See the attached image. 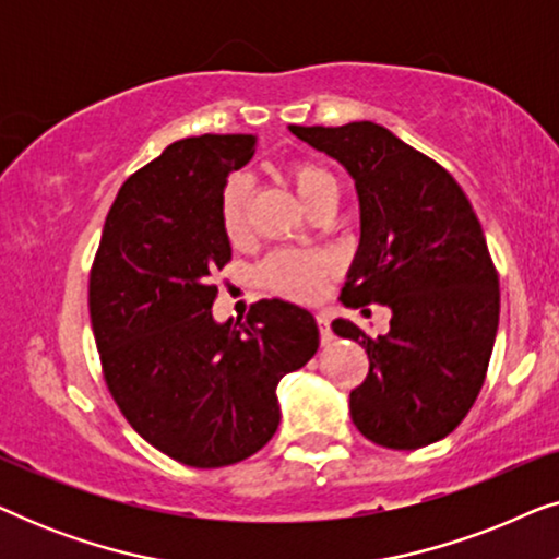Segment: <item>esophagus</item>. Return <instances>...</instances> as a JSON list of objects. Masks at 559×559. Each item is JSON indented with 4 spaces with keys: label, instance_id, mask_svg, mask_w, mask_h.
<instances>
[{
    "label": "esophagus",
    "instance_id": "34e87169",
    "mask_svg": "<svg viewBox=\"0 0 559 559\" xmlns=\"http://www.w3.org/2000/svg\"><path fill=\"white\" fill-rule=\"evenodd\" d=\"M316 323H318V331H320V341L331 343L333 341V331H331V318H328V312H318Z\"/></svg>",
    "mask_w": 559,
    "mask_h": 559
}]
</instances>
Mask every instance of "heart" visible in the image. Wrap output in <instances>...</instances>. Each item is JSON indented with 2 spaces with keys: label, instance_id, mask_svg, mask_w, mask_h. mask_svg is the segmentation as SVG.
I'll use <instances>...</instances> for the list:
<instances>
[{
  "label": "heart",
  "instance_id": "1",
  "mask_svg": "<svg viewBox=\"0 0 559 559\" xmlns=\"http://www.w3.org/2000/svg\"><path fill=\"white\" fill-rule=\"evenodd\" d=\"M287 178L293 180L297 195L310 209H316L325 198H338V182L323 165L312 159H293L287 165ZM249 203H251V180L247 175L236 173L224 182L218 195V218L228 241H241L249 231ZM331 257L320 251L282 249L274 251L259 266V282L270 293L287 297V300L308 302L316 300L325 280L331 277Z\"/></svg>",
  "mask_w": 559,
  "mask_h": 559
}]
</instances>
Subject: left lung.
I'll list each match as a JSON object with an SVG mask.
<instances>
[{"instance_id": "1", "label": "left lung", "mask_w": 559, "mask_h": 559, "mask_svg": "<svg viewBox=\"0 0 559 559\" xmlns=\"http://www.w3.org/2000/svg\"><path fill=\"white\" fill-rule=\"evenodd\" d=\"M289 132L356 182L361 243L341 302L392 310L379 338L333 320L369 354V373L350 392L354 425L392 450L438 442L476 402L499 328V274L476 211L445 167L373 121Z\"/></svg>"}]
</instances>
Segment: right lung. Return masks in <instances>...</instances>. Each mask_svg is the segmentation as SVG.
<instances>
[{"label":"right lung","mask_w":559,"mask_h":559,"mask_svg":"<svg viewBox=\"0 0 559 559\" xmlns=\"http://www.w3.org/2000/svg\"><path fill=\"white\" fill-rule=\"evenodd\" d=\"M254 147V134L173 142L119 188L91 266L114 402L152 448L193 468L262 450L280 425V379L318 350L316 320L293 302L259 300L236 325L213 320V274L231 262L218 195Z\"/></svg>","instance_id":"add662e5"}]
</instances>
